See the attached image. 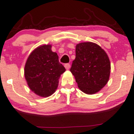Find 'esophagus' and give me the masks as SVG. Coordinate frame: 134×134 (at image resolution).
I'll return each instance as SVG.
<instances>
[{
  "mask_svg": "<svg viewBox=\"0 0 134 134\" xmlns=\"http://www.w3.org/2000/svg\"><path fill=\"white\" fill-rule=\"evenodd\" d=\"M65 67L66 69H69L70 67V65L69 64H65Z\"/></svg>",
  "mask_w": 134,
  "mask_h": 134,
  "instance_id": "obj_1",
  "label": "esophagus"
}]
</instances>
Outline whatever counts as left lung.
<instances>
[{
	"label": "left lung",
	"instance_id": "8db88e82",
	"mask_svg": "<svg viewBox=\"0 0 134 134\" xmlns=\"http://www.w3.org/2000/svg\"><path fill=\"white\" fill-rule=\"evenodd\" d=\"M110 70L108 56L101 47L91 42L76 45L70 70L82 92L93 94L100 91L109 81Z\"/></svg>",
	"mask_w": 134,
	"mask_h": 134
}]
</instances>
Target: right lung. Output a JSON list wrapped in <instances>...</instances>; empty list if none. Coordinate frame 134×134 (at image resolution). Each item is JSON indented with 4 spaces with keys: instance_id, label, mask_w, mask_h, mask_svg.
<instances>
[{
    "instance_id": "obj_1",
    "label": "right lung",
    "mask_w": 134,
    "mask_h": 134,
    "mask_svg": "<svg viewBox=\"0 0 134 134\" xmlns=\"http://www.w3.org/2000/svg\"><path fill=\"white\" fill-rule=\"evenodd\" d=\"M65 71L57 53L51 51V46L43 45L34 49L28 58L25 77L32 92L46 97L55 92L59 77Z\"/></svg>"
}]
</instances>
